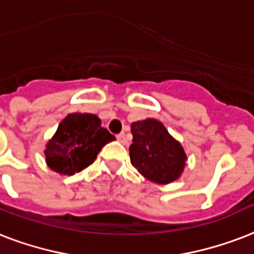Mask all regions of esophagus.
Masks as SVG:
<instances>
[{"label":"esophagus","mask_w":254,"mask_h":254,"mask_svg":"<svg viewBox=\"0 0 254 254\" xmlns=\"http://www.w3.org/2000/svg\"><path fill=\"white\" fill-rule=\"evenodd\" d=\"M117 140H119L121 144H127V135H125V133H120V134H117Z\"/></svg>","instance_id":"34e87169"}]
</instances>
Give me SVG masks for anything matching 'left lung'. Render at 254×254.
<instances>
[{"instance_id":"1","label":"left lung","mask_w":254,"mask_h":254,"mask_svg":"<svg viewBox=\"0 0 254 254\" xmlns=\"http://www.w3.org/2000/svg\"><path fill=\"white\" fill-rule=\"evenodd\" d=\"M130 130L131 165L153 183L169 184L179 179L187 154L165 127L157 120L149 119L133 123Z\"/></svg>"}]
</instances>
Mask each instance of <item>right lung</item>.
<instances>
[{
  "label": "right lung",
  "instance_id": "1",
  "mask_svg": "<svg viewBox=\"0 0 254 254\" xmlns=\"http://www.w3.org/2000/svg\"><path fill=\"white\" fill-rule=\"evenodd\" d=\"M113 140L94 114H69L46 145V162L54 172L71 176L93 164L102 146Z\"/></svg>",
  "mask_w": 254,
  "mask_h": 254
}]
</instances>
